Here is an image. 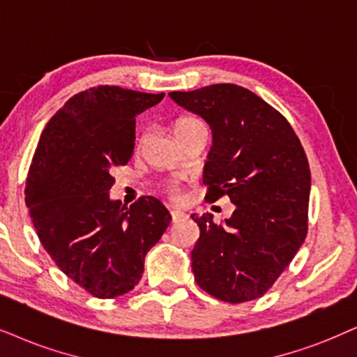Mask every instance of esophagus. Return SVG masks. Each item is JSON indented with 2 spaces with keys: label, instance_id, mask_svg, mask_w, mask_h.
Listing matches in <instances>:
<instances>
[{
  "label": "esophagus",
  "instance_id": "34e87169",
  "mask_svg": "<svg viewBox=\"0 0 357 357\" xmlns=\"http://www.w3.org/2000/svg\"><path fill=\"white\" fill-rule=\"evenodd\" d=\"M169 212H171V218H173V222H176V220H179V219L186 218V214H184V212H181V211L171 209Z\"/></svg>",
  "mask_w": 357,
  "mask_h": 357
}]
</instances>
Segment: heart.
Listing matches in <instances>:
<instances>
[{"label": "heart", "instance_id": "1", "mask_svg": "<svg viewBox=\"0 0 357 357\" xmlns=\"http://www.w3.org/2000/svg\"><path fill=\"white\" fill-rule=\"evenodd\" d=\"M199 128H206V125L202 123L199 119H196V116H181V119L176 120L174 123V133L179 139L186 137L189 133H192L194 130H199ZM165 189L166 192L173 197H176L179 194L178 181H168L165 184Z\"/></svg>", "mask_w": 357, "mask_h": 357}]
</instances>
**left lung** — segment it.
<instances>
[{
  "label": "left lung",
  "mask_w": 357,
  "mask_h": 357,
  "mask_svg": "<svg viewBox=\"0 0 357 357\" xmlns=\"http://www.w3.org/2000/svg\"><path fill=\"white\" fill-rule=\"evenodd\" d=\"M169 97L212 130L204 166L206 199L229 196L225 224L191 218L199 238L191 252L194 280L227 303L260 298L277 282L308 234L311 173L288 120L250 90L215 84Z\"/></svg>",
  "instance_id": "left-lung-1"
}]
</instances>
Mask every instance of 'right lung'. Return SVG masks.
<instances>
[{"mask_svg": "<svg viewBox=\"0 0 357 357\" xmlns=\"http://www.w3.org/2000/svg\"><path fill=\"white\" fill-rule=\"evenodd\" d=\"M165 93L98 85L75 93L49 120L26 178V206L38 237L72 282L115 298L142 280L145 255L171 222L153 196L112 201V169L133 155L137 115Z\"/></svg>", "mask_w": 357, "mask_h": 357, "instance_id": "1", "label": "right lung"}]
</instances>
